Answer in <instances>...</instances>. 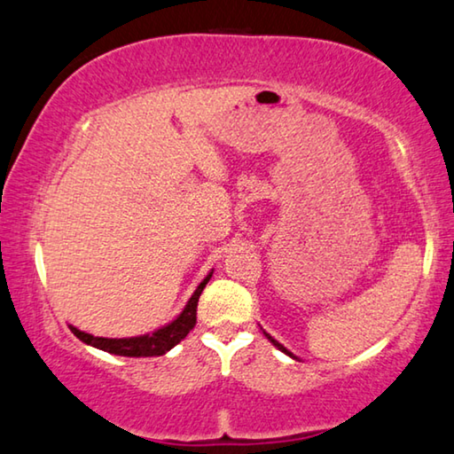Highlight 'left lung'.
<instances>
[{"mask_svg":"<svg viewBox=\"0 0 454 454\" xmlns=\"http://www.w3.org/2000/svg\"><path fill=\"white\" fill-rule=\"evenodd\" d=\"M263 334H266V337H268V340H270V343H271V345H274V347H278V348H280V351H282V353H286V355H290V357H292V359H298V357H294V355H292V353L288 351V348H286L284 345H280V343H278V340H276L274 337H270V334H268L266 331H263Z\"/></svg>","mask_w":454,"mask_h":454,"instance_id":"8db88e82","label":"left lung"}]
</instances>
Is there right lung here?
<instances>
[{"label": "right lung", "instance_id": "1", "mask_svg": "<svg viewBox=\"0 0 454 454\" xmlns=\"http://www.w3.org/2000/svg\"><path fill=\"white\" fill-rule=\"evenodd\" d=\"M213 271H208L203 282L197 286L194 294L188 300L184 310L168 323L162 329L148 334H139V337H128V339H107V337H93L85 331H79L76 326L68 325V329L73 331L76 339H81L82 343H87L101 351H107L111 355H121V357H158V355L168 353L174 345H178L188 333L197 325V304L200 292L205 290L207 282L211 280Z\"/></svg>", "mask_w": 454, "mask_h": 454}]
</instances>
